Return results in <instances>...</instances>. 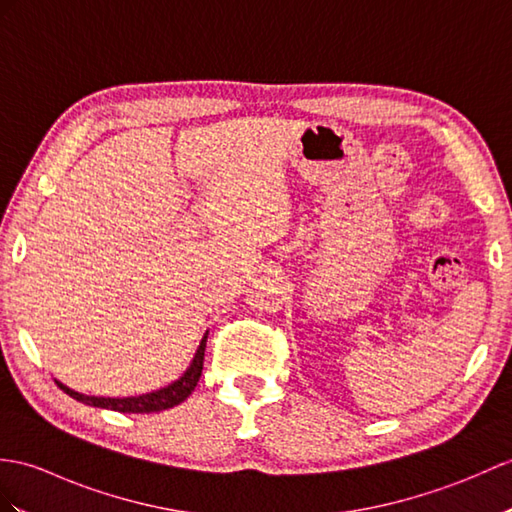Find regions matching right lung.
<instances>
[{
  "label": "right lung",
  "instance_id": "obj_1",
  "mask_svg": "<svg viewBox=\"0 0 512 512\" xmlns=\"http://www.w3.org/2000/svg\"><path fill=\"white\" fill-rule=\"evenodd\" d=\"M209 334V331H207ZM207 334L202 336L194 360L189 362V366L185 368V373L174 379L172 384L163 386L159 390H152L146 392V395H135V397H95V395H82V392L74 390L65 386L63 382H54L58 384L63 392H67L69 397H74L76 401L85 403V406H93V408H106V410H115V412H128V414H148V412H161V410H168L178 406V403H183L189 395H192V390L196 388L200 373H202V362H205V347H207Z\"/></svg>",
  "mask_w": 512,
  "mask_h": 512
}]
</instances>
